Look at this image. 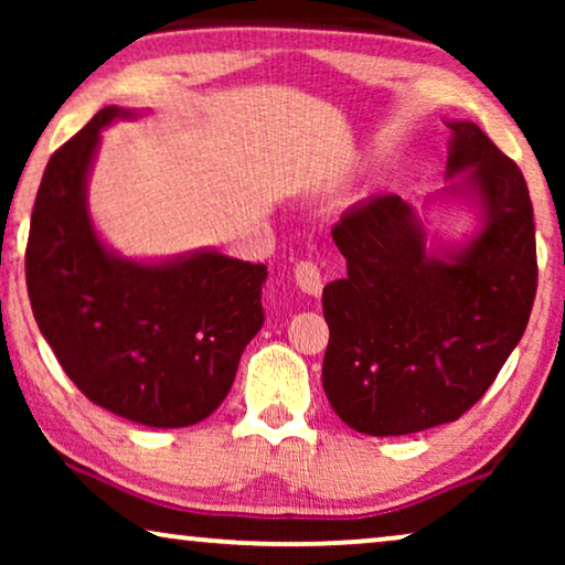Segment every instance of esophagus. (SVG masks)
Listing matches in <instances>:
<instances>
[{"label":"esophagus","mask_w":565,"mask_h":565,"mask_svg":"<svg viewBox=\"0 0 565 565\" xmlns=\"http://www.w3.org/2000/svg\"><path fill=\"white\" fill-rule=\"evenodd\" d=\"M296 282H298V288L306 292V296H313V298L321 296V290H323L321 273L313 262H300V265H296Z\"/></svg>","instance_id":"1"}]
</instances>
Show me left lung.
Returning a JSON list of instances; mask_svg holds the SVG:
<instances>
[{
    "label": "left lung",
    "instance_id": "obj_1",
    "mask_svg": "<svg viewBox=\"0 0 565 565\" xmlns=\"http://www.w3.org/2000/svg\"><path fill=\"white\" fill-rule=\"evenodd\" d=\"M447 184L422 207L385 192L331 228L347 259L323 288V391L347 427L398 437L455 422L489 391L537 290L527 182L470 120H445ZM471 218L460 239L439 210Z\"/></svg>",
    "mask_w": 565,
    "mask_h": 565
}]
</instances>
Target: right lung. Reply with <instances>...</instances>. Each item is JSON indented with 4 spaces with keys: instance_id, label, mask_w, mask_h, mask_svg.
Instances as JSON below:
<instances>
[{
    "instance_id": "1",
    "label": "right lung",
    "mask_w": 565,
    "mask_h": 565,
    "mask_svg": "<svg viewBox=\"0 0 565 565\" xmlns=\"http://www.w3.org/2000/svg\"><path fill=\"white\" fill-rule=\"evenodd\" d=\"M149 110L103 107L45 167L25 252L38 329L92 404L157 429L211 416L265 323V265L218 249L126 257L89 213L103 130Z\"/></svg>"
}]
</instances>
